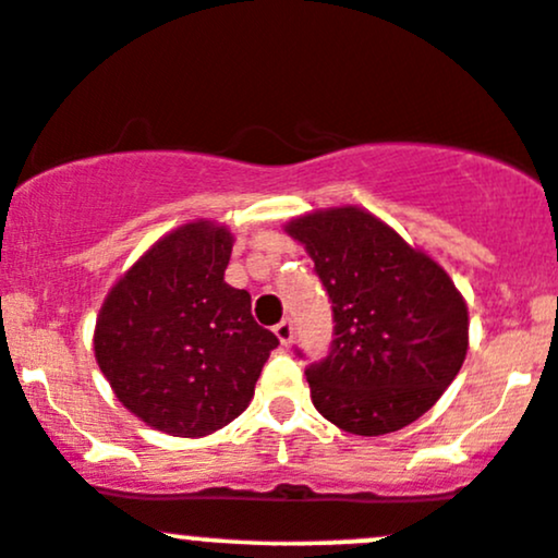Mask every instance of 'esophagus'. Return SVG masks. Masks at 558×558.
<instances>
[{
    "mask_svg": "<svg viewBox=\"0 0 558 558\" xmlns=\"http://www.w3.org/2000/svg\"><path fill=\"white\" fill-rule=\"evenodd\" d=\"M275 336H278L280 344L289 347L293 341V323L291 320H280L278 326H275Z\"/></svg>",
    "mask_w": 558,
    "mask_h": 558,
    "instance_id": "obj_1",
    "label": "esophagus"
}]
</instances>
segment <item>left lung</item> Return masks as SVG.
<instances>
[{"label": "left lung", "instance_id": "1", "mask_svg": "<svg viewBox=\"0 0 558 558\" xmlns=\"http://www.w3.org/2000/svg\"><path fill=\"white\" fill-rule=\"evenodd\" d=\"M286 232L333 304L330 354L304 371L312 405L360 437L413 424L466 360V299L439 262L360 206L302 214Z\"/></svg>", "mask_w": 558, "mask_h": 558}]
</instances>
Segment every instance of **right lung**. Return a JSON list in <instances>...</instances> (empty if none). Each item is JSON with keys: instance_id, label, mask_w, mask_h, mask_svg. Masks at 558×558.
<instances>
[{"instance_id": "right-lung-1", "label": "right lung", "mask_w": 558, "mask_h": 558, "mask_svg": "<svg viewBox=\"0 0 558 558\" xmlns=\"http://www.w3.org/2000/svg\"><path fill=\"white\" fill-rule=\"evenodd\" d=\"M232 232L193 219L158 238L108 291L95 360L116 400L171 437H206L248 408L278 347L225 283Z\"/></svg>"}]
</instances>
